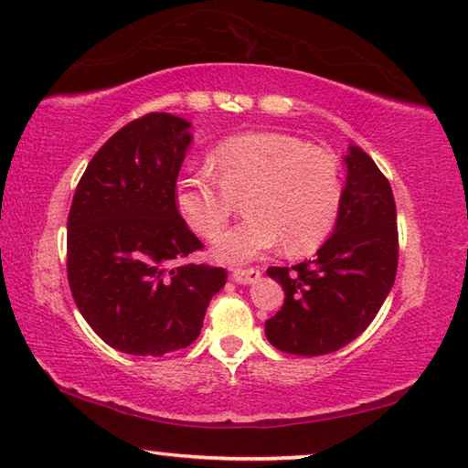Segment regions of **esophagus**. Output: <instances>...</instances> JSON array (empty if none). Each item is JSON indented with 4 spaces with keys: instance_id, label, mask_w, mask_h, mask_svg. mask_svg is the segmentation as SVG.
Listing matches in <instances>:
<instances>
[{
    "instance_id": "34e87169",
    "label": "esophagus",
    "mask_w": 468,
    "mask_h": 468,
    "mask_svg": "<svg viewBox=\"0 0 468 468\" xmlns=\"http://www.w3.org/2000/svg\"><path fill=\"white\" fill-rule=\"evenodd\" d=\"M231 279L239 285H248V283H254L261 279V271L258 269H237V271H233Z\"/></svg>"
}]
</instances>
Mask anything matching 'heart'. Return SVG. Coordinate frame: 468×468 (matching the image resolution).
I'll return each mask as SVG.
<instances>
[{
	"instance_id": "b5f03b06",
	"label": "heart",
	"mask_w": 468,
	"mask_h": 468,
	"mask_svg": "<svg viewBox=\"0 0 468 468\" xmlns=\"http://www.w3.org/2000/svg\"><path fill=\"white\" fill-rule=\"evenodd\" d=\"M214 170L178 176L174 201L193 231L212 237L243 195L248 216L214 239V256L241 264L279 243L290 254L322 246L343 206V174L334 153L283 132H243L210 153Z\"/></svg>"
}]
</instances>
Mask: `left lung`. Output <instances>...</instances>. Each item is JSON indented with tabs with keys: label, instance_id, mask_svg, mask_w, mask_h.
Returning a JSON list of instances; mask_svg holds the SVG:
<instances>
[{
	"label": "left lung",
	"instance_id": "1",
	"mask_svg": "<svg viewBox=\"0 0 468 468\" xmlns=\"http://www.w3.org/2000/svg\"><path fill=\"white\" fill-rule=\"evenodd\" d=\"M343 206L332 235L311 261L271 267L282 311L264 324L279 351L315 357L359 336L387 301L397 273V207L388 180L357 144L343 157Z\"/></svg>",
	"mask_w": 468,
	"mask_h": 468
}]
</instances>
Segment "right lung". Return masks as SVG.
I'll use <instances>...</instances> for the list:
<instances>
[{"instance_id":"1","label":"right lung","mask_w":468,"mask_h":468,"mask_svg":"<svg viewBox=\"0 0 468 468\" xmlns=\"http://www.w3.org/2000/svg\"><path fill=\"white\" fill-rule=\"evenodd\" d=\"M191 122L149 113L88 164L67 218V275L83 319L109 346L162 357L197 340L227 271L185 262L201 248L174 186Z\"/></svg>"}]
</instances>
